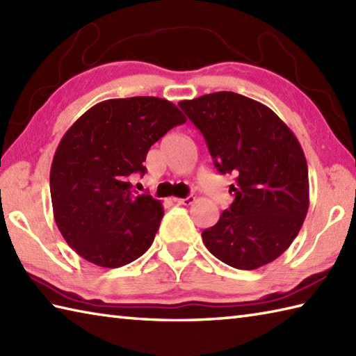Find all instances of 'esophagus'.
<instances>
[{"mask_svg": "<svg viewBox=\"0 0 356 356\" xmlns=\"http://www.w3.org/2000/svg\"><path fill=\"white\" fill-rule=\"evenodd\" d=\"M174 202H176V204H179V205H191L193 202H194V197L193 196H188V197H185V199H180V197H174L172 199Z\"/></svg>", "mask_w": 356, "mask_h": 356, "instance_id": "obj_1", "label": "esophagus"}]
</instances>
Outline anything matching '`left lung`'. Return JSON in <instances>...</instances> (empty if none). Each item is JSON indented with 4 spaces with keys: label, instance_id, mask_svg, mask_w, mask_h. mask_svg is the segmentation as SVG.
Here are the masks:
<instances>
[{
    "label": "left lung",
    "instance_id": "1",
    "mask_svg": "<svg viewBox=\"0 0 356 356\" xmlns=\"http://www.w3.org/2000/svg\"><path fill=\"white\" fill-rule=\"evenodd\" d=\"M179 106L205 137L216 170L236 180L233 204L202 232L208 252L239 270L275 261L309 210L307 160L296 136L266 104L228 90Z\"/></svg>",
    "mask_w": 356,
    "mask_h": 356
}]
</instances>
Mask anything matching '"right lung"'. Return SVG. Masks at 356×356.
Instances as JSON below:
<instances>
[{"label":"right lung","instance_id":"obj_1","mask_svg":"<svg viewBox=\"0 0 356 356\" xmlns=\"http://www.w3.org/2000/svg\"><path fill=\"white\" fill-rule=\"evenodd\" d=\"M186 122L157 97L111 99L88 109L63 136L51 166L54 218L83 259L104 268L136 261L151 247L162 202L131 190L146 172V154L171 128Z\"/></svg>","mask_w":356,"mask_h":356}]
</instances>
